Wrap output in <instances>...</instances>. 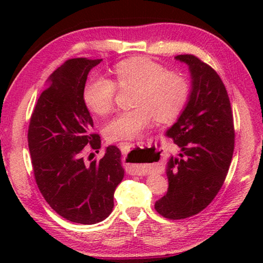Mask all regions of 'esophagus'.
Here are the masks:
<instances>
[{"instance_id":"34e87169","label":"esophagus","mask_w":263,"mask_h":263,"mask_svg":"<svg viewBox=\"0 0 263 263\" xmlns=\"http://www.w3.org/2000/svg\"><path fill=\"white\" fill-rule=\"evenodd\" d=\"M141 144H142L141 142H137V143H132V142H121V143L119 144V147H120V149L122 150L123 154L127 155L128 153H130V150H131L132 148L140 147ZM135 173H137V174L140 175V174H141V171L139 170V168H136V170H135Z\"/></svg>"}]
</instances>
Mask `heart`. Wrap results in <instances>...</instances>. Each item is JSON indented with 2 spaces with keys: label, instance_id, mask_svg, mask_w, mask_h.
Listing matches in <instances>:
<instances>
[{
  "label": "heart",
  "instance_id": "b5f03b06",
  "mask_svg": "<svg viewBox=\"0 0 263 263\" xmlns=\"http://www.w3.org/2000/svg\"><path fill=\"white\" fill-rule=\"evenodd\" d=\"M113 73L120 87H137L135 107L122 110L105 126V136L110 141L138 138L156 119L170 121L185 105L190 87L186 78L152 59L136 57L117 63ZM116 83L104 77L95 78L85 89V102L95 113L105 115L113 108Z\"/></svg>",
  "mask_w": 263,
  "mask_h": 263
}]
</instances>
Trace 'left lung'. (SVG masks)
Listing matches in <instances>:
<instances>
[{"label": "left lung", "mask_w": 263, "mask_h": 263, "mask_svg": "<svg viewBox=\"0 0 263 263\" xmlns=\"http://www.w3.org/2000/svg\"><path fill=\"white\" fill-rule=\"evenodd\" d=\"M187 65L191 89L185 107L165 136L180 154L166 165L168 190L155 209L168 219L197 215L219 192L234 152V122L230 98L217 72L193 55H177Z\"/></svg>", "instance_id": "1"}]
</instances>
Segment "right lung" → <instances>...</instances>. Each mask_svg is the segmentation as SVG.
Wrapping results in <instances>:
<instances>
[{"label": "right lung", "mask_w": 263, "mask_h": 263, "mask_svg": "<svg viewBox=\"0 0 263 263\" xmlns=\"http://www.w3.org/2000/svg\"><path fill=\"white\" fill-rule=\"evenodd\" d=\"M103 60L72 59L55 70L32 111L28 146L43 197L66 220L83 225L103 221L114 206V192L124 177L121 150L86 164L87 144L99 149L83 92L89 72Z\"/></svg>", "instance_id": "add662e5"}]
</instances>
